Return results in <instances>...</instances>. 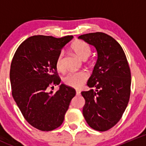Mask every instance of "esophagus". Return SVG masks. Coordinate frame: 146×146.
Segmentation results:
<instances>
[{"mask_svg": "<svg viewBox=\"0 0 146 146\" xmlns=\"http://www.w3.org/2000/svg\"><path fill=\"white\" fill-rule=\"evenodd\" d=\"M76 95H80V91L76 90Z\"/></svg>", "mask_w": 146, "mask_h": 146, "instance_id": "1", "label": "esophagus"}]
</instances>
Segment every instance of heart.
Wrapping results in <instances>:
<instances>
[{"label": "heart", "mask_w": 146, "mask_h": 146, "mask_svg": "<svg viewBox=\"0 0 146 146\" xmlns=\"http://www.w3.org/2000/svg\"><path fill=\"white\" fill-rule=\"evenodd\" d=\"M73 52L82 60H86L90 56L92 50L90 46L83 41H77L71 45ZM56 67L59 71L64 70V53L61 52L58 55L56 61ZM89 74L86 71L72 72L68 73L64 78V82L67 86L74 88H80L88 80Z\"/></svg>", "instance_id": "b5f03b06"}]
</instances>
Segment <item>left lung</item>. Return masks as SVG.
Segmentation results:
<instances>
[{
    "label": "left lung",
    "mask_w": 146,
    "mask_h": 146,
    "mask_svg": "<svg viewBox=\"0 0 146 146\" xmlns=\"http://www.w3.org/2000/svg\"><path fill=\"white\" fill-rule=\"evenodd\" d=\"M98 51V61L88 80V86L94 88L82 91L85 100L82 114L91 128L106 131L121 118L131 94V70L123 48L113 37L102 32L80 35Z\"/></svg>",
    "instance_id": "obj_1"
}]
</instances>
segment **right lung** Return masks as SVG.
I'll return each mask as SVG.
<instances>
[{
    "label": "right lung",
    "instance_id": "1",
    "mask_svg": "<svg viewBox=\"0 0 146 146\" xmlns=\"http://www.w3.org/2000/svg\"><path fill=\"white\" fill-rule=\"evenodd\" d=\"M73 37L31 36L19 46L12 60V95L25 120L40 131L59 127L76 95L74 88L64 84L55 93L49 92L61 82L56 67L57 56Z\"/></svg>",
    "mask_w": 146,
    "mask_h": 146
}]
</instances>
